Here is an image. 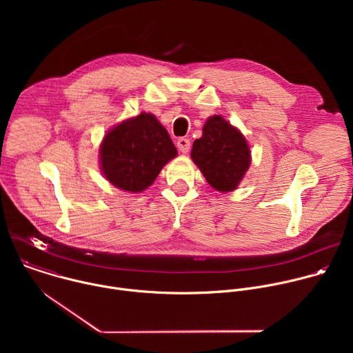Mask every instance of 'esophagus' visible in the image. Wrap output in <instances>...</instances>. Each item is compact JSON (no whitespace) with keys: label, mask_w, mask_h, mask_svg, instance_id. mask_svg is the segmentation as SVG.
Instances as JSON below:
<instances>
[{"label":"esophagus","mask_w":353,"mask_h":353,"mask_svg":"<svg viewBox=\"0 0 353 353\" xmlns=\"http://www.w3.org/2000/svg\"><path fill=\"white\" fill-rule=\"evenodd\" d=\"M190 139L188 138H179L177 139V148L181 154H187L190 150Z\"/></svg>","instance_id":"obj_1"}]
</instances>
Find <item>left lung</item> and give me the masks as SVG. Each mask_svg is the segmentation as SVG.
Segmentation results:
<instances>
[{
    "label": "left lung",
    "mask_w": 353,
    "mask_h": 353,
    "mask_svg": "<svg viewBox=\"0 0 353 353\" xmlns=\"http://www.w3.org/2000/svg\"><path fill=\"white\" fill-rule=\"evenodd\" d=\"M191 158L210 185L233 191L250 166V149L241 132L221 116L210 117L203 137L192 143Z\"/></svg>",
    "instance_id": "1"
}]
</instances>
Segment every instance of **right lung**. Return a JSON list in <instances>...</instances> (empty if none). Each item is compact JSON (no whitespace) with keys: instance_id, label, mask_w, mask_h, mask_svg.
Listing matches in <instances>:
<instances>
[{"instance_id":"1","label":"right lung","mask_w":353,"mask_h":353,"mask_svg":"<svg viewBox=\"0 0 353 353\" xmlns=\"http://www.w3.org/2000/svg\"><path fill=\"white\" fill-rule=\"evenodd\" d=\"M177 149L154 114L141 113L125 120L105 137L100 165L105 177L116 187L139 192L155 181Z\"/></svg>"}]
</instances>
